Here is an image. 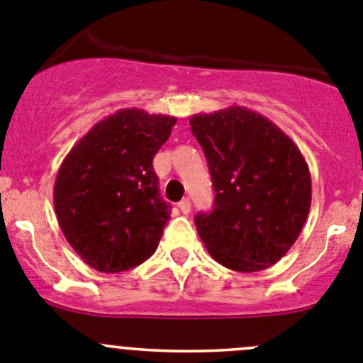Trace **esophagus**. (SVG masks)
Returning a JSON list of instances; mask_svg holds the SVG:
<instances>
[{"label": "esophagus", "mask_w": 363, "mask_h": 363, "mask_svg": "<svg viewBox=\"0 0 363 363\" xmlns=\"http://www.w3.org/2000/svg\"><path fill=\"white\" fill-rule=\"evenodd\" d=\"M179 209H181V211L184 213V215H188V213L191 211V202H189L188 199H184V201L179 202Z\"/></svg>", "instance_id": "1"}]
</instances>
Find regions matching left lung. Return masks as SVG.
Wrapping results in <instances>:
<instances>
[{"instance_id": "8db88e82", "label": "left lung", "mask_w": 363, "mask_h": 363, "mask_svg": "<svg viewBox=\"0 0 363 363\" xmlns=\"http://www.w3.org/2000/svg\"><path fill=\"white\" fill-rule=\"evenodd\" d=\"M208 159L215 209L195 216L206 249L236 272L279 262L299 238L311 204V177L299 147L247 107L189 118Z\"/></svg>"}]
</instances>
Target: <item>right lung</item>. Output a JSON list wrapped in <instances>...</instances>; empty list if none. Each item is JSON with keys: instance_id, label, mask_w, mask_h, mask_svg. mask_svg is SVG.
<instances>
[{"instance_id": "add662e5", "label": "right lung", "mask_w": 363, "mask_h": 363, "mask_svg": "<svg viewBox=\"0 0 363 363\" xmlns=\"http://www.w3.org/2000/svg\"><path fill=\"white\" fill-rule=\"evenodd\" d=\"M175 121L120 109L64 157L53 188L57 220L74 252L98 272H123L157 249L170 206L159 197L152 159Z\"/></svg>"}]
</instances>
